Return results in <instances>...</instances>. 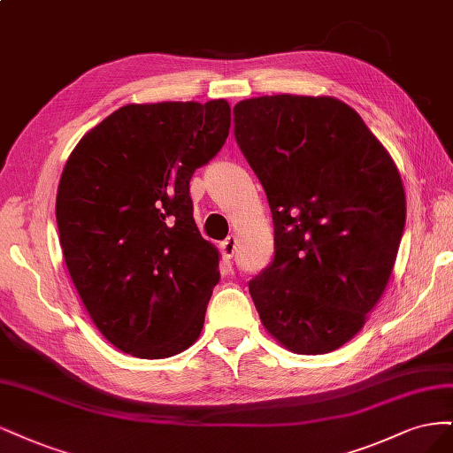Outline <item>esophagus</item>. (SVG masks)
I'll list each match as a JSON object with an SVG mask.
<instances>
[{
	"instance_id": "obj_1",
	"label": "esophagus",
	"mask_w": 453,
	"mask_h": 453,
	"mask_svg": "<svg viewBox=\"0 0 453 453\" xmlns=\"http://www.w3.org/2000/svg\"><path fill=\"white\" fill-rule=\"evenodd\" d=\"M237 237L235 235H229L224 242H222V252L226 257H233V254H235L237 250Z\"/></svg>"
}]
</instances>
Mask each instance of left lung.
Listing matches in <instances>:
<instances>
[{
	"label": "left lung",
	"instance_id": "left-lung-1",
	"mask_svg": "<svg viewBox=\"0 0 453 453\" xmlns=\"http://www.w3.org/2000/svg\"><path fill=\"white\" fill-rule=\"evenodd\" d=\"M233 112L274 224L273 264L248 284L259 319L289 352L329 354L363 329L395 265L399 169L337 97L261 96Z\"/></svg>",
	"mask_w": 453,
	"mask_h": 453
}]
</instances>
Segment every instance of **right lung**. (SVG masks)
Segmentation results:
<instances>
[{"mask_svg": "<svg viewBox=\"0 0 453 453\" xmlns=\"http://www.w3.org/2000/svg\"><path fill=\"white\" fill-rule=\"evenodd\" d=\"M229 126L226 99L129 104L67 157L56 196L65 265L99 333L134 357L199 339L220 254L196 226L189 179Z\"/></svg>", "mask_w": 453, "mask_h": 453, "instance_id": "add662e5", "label": "right lung"}]
</instances>
